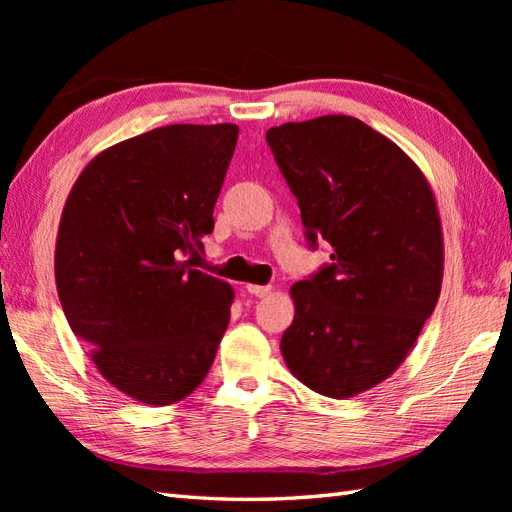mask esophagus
Returning <instances> with one entry per match:
<instances>
[{
	"mask_svg": "<svg viewBox=\"0 0 512 512\" xmlns=\"http://www.w3.org/2000/svg\"><path fill=\"white\" fill-rule=\"evenodd\" d=\"M246 290L250 292V295H255V297H268L270 295V286H255V284H248L246 286Z\"/></svg>",
	"mask_w": 512,
	"mask_h": 512,
	"instance_id": "34e87169",
	"label": "esophagus"
}]
</instances>
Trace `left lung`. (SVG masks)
I'll return each instance as SVG.
<instances>
[{
    "mask_svg": "<svg viewBox=\"0 0 512 512\" xmlns=\"http://www.w3.org/2000/svg\"><path fill=\"white\" fill-rule=\"evenodd\" d=\"M266 140L312 246L332 264L290 288L295 319L281 354L330 398L376 387L409 356L442 288L436 198L405 151L358 118L328 114L270 127Z\"/></svg>",
    "mask_w": 512,
    "mask_h": 512,
    "instance_id": "left-lung-1",
    "label": "left lung"
}]
</instances>
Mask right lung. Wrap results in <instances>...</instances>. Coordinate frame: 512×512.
<instances>
[{
	"label": "right lung",
	"instance_id": "obj_1",
	"mask_svg": "<svg viewBox=\"0 0 512 512\" xmlns=\"http://www.w3.org/2000/svg\"><path fill=\"white\" fill-rule=\"evenodd\" d=\"M239 129L167 125L96 154L65 200L54 279L72 332L118 391L165 407L193 394L233 288L182 255L213 231Z\"/></svg>",
	"mask_w": 512,
	"mask_h": 512
}]
</instances>
